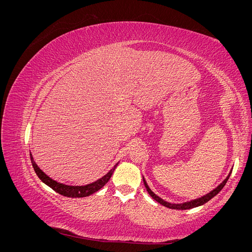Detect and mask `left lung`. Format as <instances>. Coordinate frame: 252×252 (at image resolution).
<instances>
[{
	"instance_id": "obj_1",
	"label": "left lung",
	"mask_w": 252,
	"mask_h": 252,
	"mask_svg": "<svg viewBox=\"0 0 252 252\" xmlns=\"http://www.w3.org/2000/svg\"><path fill=\"white\" fill-rule=\"evenodd\" d=\"M230 174H231V173L228 174V177H227V178H226L222 183H220V184L217 188L213 189L212 191H210L209 193H207V194H205V195H203V196L199 197V199H195V200L189 201V202H185V203H181V204H172V203H169V202H166V201H164L163 199H161V197L158 196L155 192H152V191H151V189L148 187L147 183H146V181H145V179H144V178H143V182H144V185H145V187H146L147 191H148V193L150 194V196L152 197V199H155L158 203L162 204L163 206H165V207H167V208H170V209L186 210V209H191V208L197 207V206H201V205H203V204H205V203H207L209 200H211V199H212L213 196H216V195L220 191V190L223 189V187L225 186V184L227 183L228 179H229Z\"/></svg>"
}]
</instances>
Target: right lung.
Listing matches in <instances>:
<instances>
[{"label":"right lung","mask_w":252,"mask_h":252,"mask_svg":"<svg viewBox=\"0 0 252 252\" xmlns=\"http://www.w3.org/2000/svg\"><path fill=\"white\" fill-rule=\"evenodd\" d=\"M30 159H32L33 169H34L37 177L40 178V180L43 183H45V184H46L47 186H49L50 188L55 190L56 192L62 194L64 196H67V197L88 196L90 194L94 193L95 191H97V190H100L106 184V183L109 181L114 169H116V167L118 165V164L114 165L113 168L107 174H105L104 177H102L101 179H98L97 181H95L94 183H91V184H87V185H84V186H70V185H65V184H62V183H59L55 180H52L51 178L48 177L46 173H44L40 169V167L35 164L32 154H30Z\"/></svg>","instance_id":"right-lung-1"}]
</instances>
